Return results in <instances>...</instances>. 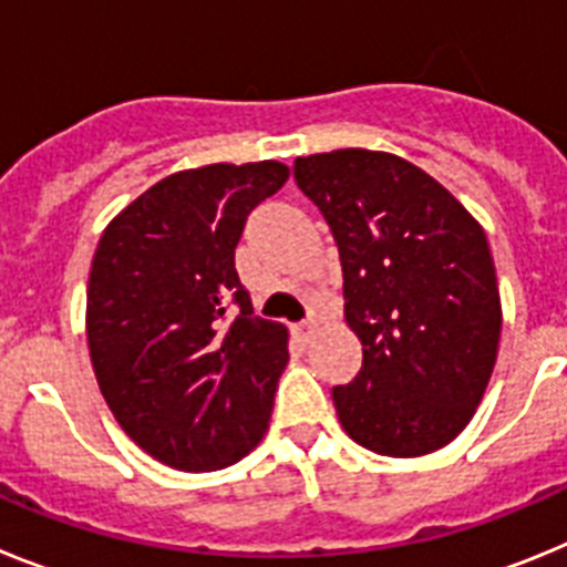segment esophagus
<instances>
[{"mask_svg": "<svg viewBox=\"0 0 567 567\" xmlns=\"http://www.w3.org/2000/svg\"><path fill=\"white\" fill-rule=\"evenodd\" d=\"M295 334H298L300 340H309V334H312V329H315V323L312 320H300V323H295Z\"/></svg>", "mask_w": 567, "mask_h": 567, "instance_id": "1", "label": "esophagus"}]
</instances>
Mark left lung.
<instances>
[{"mask_svg":"<svg viewBox=\"0 0 567 567\" xmlns=\"http://www.w3.org/2000/svg\"><path fill=\"white\" fill-rule=\"evenodd\" d=\"M292 173L332 229L346 320L363 343L360 372L332 389L346 434L385 457L452 443L483 400L503 329L483 227L398 155L334 150Z\"/></svg>","mask_w":567,"mask_h":567,"instance_id":"8db88e82","label":"left lung"}]
</instances>
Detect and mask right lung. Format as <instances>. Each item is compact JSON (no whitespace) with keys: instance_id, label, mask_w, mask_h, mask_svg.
Returning <instances> with one entry per match:
<instances>
[{"instance_id":"add662e5","label":"right lung","mask_w":567,"mask_h":567,"mask_svg":"<svg viewBox=\"0 0 567 567\" xmlns=\"http://www.w3.org/2000/svg\"><path fill=\"white\" fill-rule=\"evenodd\" d=\"M287 178L278 162L184 169L138 195L99 240L90 360L110 412L164 465L227 468L267 432L287 327L255 315L235 247Z\"/></svg>"}]
</instances>
